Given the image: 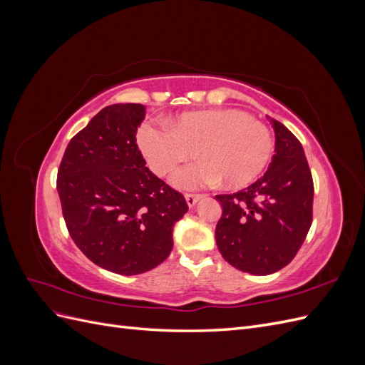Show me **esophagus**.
I'll list each match as a JSON object with an SVG mask.
<instances>
[{
    "instance_id": "obj_1",
    "label": "esophagus",
    "mask_w": 365,
    "mask_h": 365,
    "mask_svg": "<svg viewBox=\"0 0 365 365\" xmlns=\"http://www.w3.org/2000/svg\"><path fill=\"white\" fill-rule=\"evenodd\" d=\"M202 197V195H197V193H185V201H187V205L189 207H193L197 201H200Z\"/></svg>"
}]
</instances>
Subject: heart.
Segmentation results:
<instances>
[{
    "label": "heart",
    "mask_w": 365,
    "mask_h": 365,
    "mask_svg": "<svg viewBox=\"0 0 365 365\" xmlns=\"http://www.w3.org/2000/svg\"><path fill=\"white\" fill-rule=\"evenodd\" d=\"M165 126L146 123L138 130V146L150 169L160 176L172 173L181 163L197 160L173 176L182 189L215 184L242 187L267 168L272 153V135L267 125L239 109H207L184 113Z\"/></svg>",
    "instance_id": "obj_1"
}]
</instances>
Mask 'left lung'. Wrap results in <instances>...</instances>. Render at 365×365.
<instances>
[{
    "label": "left lung",
    "instance_id": "obj_1",
    "mask_svg": "<svg viewBox=\"0 0 365 365\" xmlns=\"http://www.w3.org/2000/svg\"><path fill=\"white\" fill-rule=\"evenodd\" d=\"M275 153L260 180L247 189L216 195L222 216L216 244L235 268L268 275L295 257L312 225L314 181L302 143L272 120Z\"/></svg>",
    "mask_w": 365,
    "mask_h": 365
}]
</instances>
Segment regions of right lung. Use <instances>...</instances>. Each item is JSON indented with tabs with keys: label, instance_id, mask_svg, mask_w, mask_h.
Returning <instances> with one entry per match:
<instances>
[{
	"label": "right lung",
	"instance_id": "add662e5",
	"mask_svg": "<svg viewBox=\"0 0 365 365\" xmlns=\"http://www.w3.org/2000/svg\"><path fill=\"white\" fill-rule=\"evenodd\" d=\"M140 103L103 108L70 140L56 189L74 244L98 267L135 275L158 267L187 213L182 193L146 168L137 145Z\"/></svg>",
	"mask_w": 365,
	"mask_h": 365
}]
</instances>
